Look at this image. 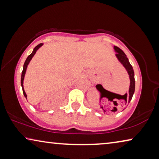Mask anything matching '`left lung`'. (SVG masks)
Masks as SVG:
<instances>
[{
  "instance_id": "left-lung-1",
  "label": "left lung",
  "mask_w": 159,
  "mask_h": 159,
  "mask_svg": "<svg viewBox=\"0 0 159 159\" xmlns=\"http://www.w3.org/2000/svg\"><path fill=\"white\" fill-rule=\"evenodd\" d=\"M114 51L116 52V57L118 59V60L120 62V64L123 65L125 69L127 71L128 75H129L130 78V86H129V90H128V94H125L123 95L124 100L125 101V104H128L132 100L133 95L135 92V77H134V71H133V66L129 62V60L127 58L125 53H124L122 50L118 48V47L114 46L113 47Z\"/></svg>"
}]
</instances>
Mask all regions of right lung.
Returning a JSON list of instances; mask_svg holds the SVG:
<instances>
[{
    "mask_svg": "<svg viewBox=\"0 0 159 159\" xmlns=\"http://www.w3.org/2000/svg\"><path fill=\"white\" fill-rule=\"evenodd\" d=\"M43 43H41L39 44L36 46V47L34 48L33 52L30 55H29V57H27V59H26V61H25L24 64V67H23V71H22V74H21V79H20V84H21V87H22V89H23V93H24V95L25 98H27V95L26 93H25L24 91V77H25V74H26V69H27V66H28L30 62V61L31 60L32 58H33V57L34 56V54H36V52H37V50L39 49V48L41 47V46H43Z\"/></svg>",
    "mask_w": 159,
    "mask_h": 159,
    "instance_id": "add662e5",
    "label": "right lung"
}]
</instances>
